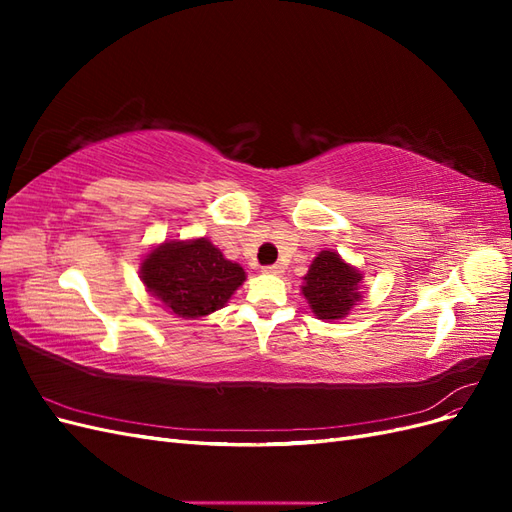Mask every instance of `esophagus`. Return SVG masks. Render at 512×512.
<instances>
[{"label":"esophagus","instance_id":"obj_1","mask_svg":"<svg viewBox=\"0 0 512 512\" xmlns=\"http://www.w3.org/2000/svg\"><path fill=\"white\" fill-rule=\"evenodd\" d=\"M265 273H271V275H282V273H284V269H282V265H269V267H265Z\"/></svg>","mask_w":512,"mask_h":512}]
</instances>
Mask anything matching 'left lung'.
Listing matches in <instances>:
<instances>
[{
    "mask_svg": "<svg viewBox=\"0 0 512 512\" xmlns=\"http://www.w3.org/2000/svg\"><path fill=\"white\" fill-rule=\"evenodd\" d=\"M303 294L320 320L344 318L361 301V273L348 267L339 254L320 252L303 277Z\"/></svg>",
    "mask_w": 512,
    "mask_h": 512,
    "instance_id": "obj_1",
    "label": "left lung"
}]
</instances>
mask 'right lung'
<instances>
[{"instance_id":"1","label":"right lung","mask_w":512,"mask_h":512,"mask_svg":"<svg viewBox=\"0 0 512 512\" xmlns=\"http://www.w3.org/2000/svg\"><path fill=\"white\" fill-rule=\"evenodd\" d=\"M153 297L181 318L207 316L224 307L245 282V271L207 239L170 241L153 250L141 267Z\"/></svg>"}]
</instances>
